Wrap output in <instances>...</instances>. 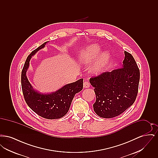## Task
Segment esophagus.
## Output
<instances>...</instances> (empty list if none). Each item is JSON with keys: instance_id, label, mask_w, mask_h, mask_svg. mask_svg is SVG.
<instances>
[{"instance_id": "34e87169", "label": "esophagus", "mask_w": 158, "mask_h": 158, "mask_svg": "<svg viewBox=\"0 0 158 158\" xmlns=\"http://www.w3.org/2000/svg\"><path fill=\"white\" fill-rule=\"evenodd\" d=\"M90 86V83L88 82V81H85V82L83 83V87L85 88H88Z\"/></svg>"}]
</instances>
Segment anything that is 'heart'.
<instances>
[{
  "label": "heart",
  "instance_id": "1",
  "mask_svg": "<svg viewBox=\"0 0 158 158\" xmlns=\"http://www.w3.org/2000/svg\"><path fill=\"white\" fill-rule=\"evenodd\" d=\"M101 48L97 44H92L88 45L85 50L79 54L78 59L81 63L85 64H88L94 61L90 68V71L95 75L102 73L110 60V54L106 52L101 53Z\"/></svg>",
  "mask_w": 158,
  "mask_h": 158
}]
</instances>
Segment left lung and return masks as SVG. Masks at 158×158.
I'll use <instances>...</instances> for the list:
<instances>
[{
  "instance_id": "obj_1",
  "label": "left lung",
  "mask_w": 158,
  "mask_h": 158,
  "mask_svg": "<svg viewBox=\"0 0 158 158\" xmlns=\"http://www.w3.org/2000/svg\"><path fill=\"white\" fill-rule=\"evenodd\" d=\"M124 54L122 68L89 79L96 95L94 110L101 117L110 118L120 115L133 104L137 97L139 69L130 53L125 51Z\"/></svg>"
}]
</instances>
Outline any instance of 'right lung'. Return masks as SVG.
<instances>
[{
    "label": "right lung",
    "mask_w": 158,
    "mask_h": 158,
    "mask_svg": "<svg viewBox=\"0 0 158 158\" xmlns=\"http://www.w3.org/2000/svg\"><path fill=\"white\" fill-rule=\"evenodd\" d=\"M38 47L28 56L21 73V86L23 97L31 109L38 115L46 119H58L64 116L69 111L76 93L83 89V79L69 83L59 90L50 94H41L35 90L29 82L26 73L30 61L38 50L45 47L46 43Z\"/></svg>",
    "instance_id": "1"
}]
</instances>
